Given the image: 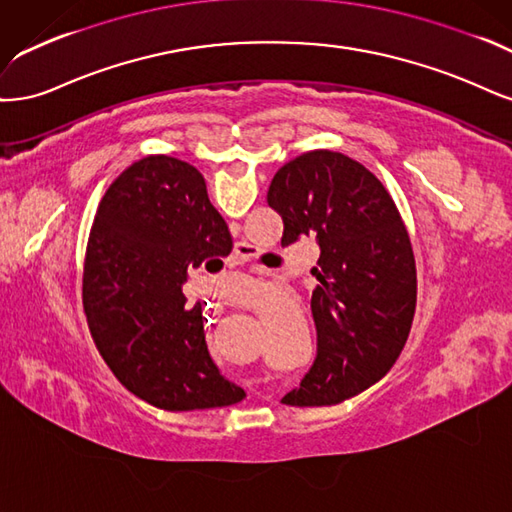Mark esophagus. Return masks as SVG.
Returning <instances> with one entry per match:
<instances>
[{
	"instance_id": "1",
	"label": "esophagus",
	"mask_w": 512,
	"mask_h": 512,
	"mask_svg": "<svg viewBox=\"0 0 512 512\" xmlns=\"http://www.w3.org/2000/svg\"><path fill=\"white\" fill-rule=\"evenodd\" d=\"M251 257H253V246H251V244H246V242H238V244L234 246V255H232L234 263L249 261Z\"/></svg>"
}]
</instances>
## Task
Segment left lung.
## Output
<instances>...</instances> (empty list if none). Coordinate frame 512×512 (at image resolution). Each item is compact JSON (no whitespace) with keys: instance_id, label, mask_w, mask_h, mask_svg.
Returning a JSON list of instances; mask_svg holds the SVG:
<instances>
[{"instance_id":"1","label":"left lung","mask_w":512,"mask_h":512,"mask_svg":"<svg viewBox=\"0 0 512 512\" xmlns=\"http://www.w3.org/2000/svg\"><path fill=\"white\" fill-rule=\"evenodd\" d=\"M268 204L283 217L280 244L310 236L321 251L310 300L317 357L283 402L340 404L383 378L406 344L417 304L408 232L381 180L334 151L285 163Z\"/></svg>"}]
</instances>
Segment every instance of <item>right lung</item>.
<instances>
[{"instance_id":"1","label":"right lung","mask_w":512,"mask_h":512,"mask_svg":"<svg viewBox=\"0 0 512 512\" xmlns=\"http://www.w3.org/2000/svg\"><path fill=\"white\" fill-rule=\"evenodd\" d=\"M232 234L187 161L151 155L108 187L89 234L82 306L112 374L163 410L229 406L244 391L210 359L202 304L183 293L191 268L232 253Z\"/></svg>"}]
</instances>
